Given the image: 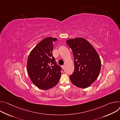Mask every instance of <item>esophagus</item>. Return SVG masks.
Masks as SVG:
<instances>
[{
    "mask_svg": "<svg viewBox=\"0 0 120 120\" xmlns=\"http://www.w3.org/2000/svg\"><path fill=\"white\" fill-rule=\"evenodd\" d=\"M61 68H62V69H64L65 68V66H64V65H62V66H61Z\"/></svg>",
    "mask_w": 120,
    "mask_h": 120,
    "instance_id": "obj_1",
    "label": "esophagus"
}]
</instances>
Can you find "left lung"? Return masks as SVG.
<instances>
[{
    "label": "left lung",
    "instance_id": "left-lung-1",
    "mask_svg": "<svg viewBox=\"0 0 120 120\" xmlns=\"http://www.w3.org/2000/svg\"><path fill=\"white\" fill-rule=\"evenodd\" d=\"M66 43L72 49L74 71L70 79L75 86L86 88L99 76L101 61L98 53L86 39L78 38L69 39Z\"/></svg>",
    "mask_w": 120,
    "mask_h": 120
}]
</instances>
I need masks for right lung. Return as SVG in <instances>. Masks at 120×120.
Here are the masks:
<instances>
[{
  "label": "right lung",
  "mask_w": 120,
  "mask_h": 120,
  "mask_svg": "<svg viewBox=\"0 0 120 120\" xmlns=\"http://www.w3.org/2000/svg\"><path fill=\"white\" fill-rule=\"evenodd\" d=\"M56 38L48 37L40 41L29 56L26 68L32 82L38 88L48 90L59 82L62 69L52 56L53 42Z\"/></svg>",
  "instance_id": "add662e5"
}]
</instances>
